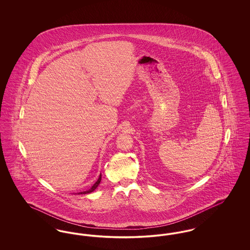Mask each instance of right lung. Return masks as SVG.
Returning <instances> with one entry per match:
<instances>
[{"mask_svg":"<svg viewBox=\"0 0 250 250\" xmlns=\"http://www.w3.org/2000/svg\"><path fill=\"white\" fill-rule=\"evenodd\" d=\"M100 182H101V174L99 175V178L98 180L95 182V184H94V186L89 189V190L87 191H83V192H80L79 194H88V193H91V192H93V191L95 190V188L98 187V185L100 184Z\"/></svg>","mask_w":250,"mask_h":250,"instance_id":"obj_1","label":"right lung"}]
</instances>
